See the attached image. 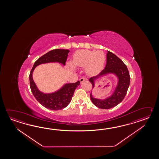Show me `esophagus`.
<instances>
[{
  "label": "esophagus",
  "instance_id": "34e87169",
  "mask_svg": "<svg viewBox=\"0 0 159 159\" xmlns=\"http://www.w3.org/2000/svg\"><path fill=\"white\" fill-rule=\"evenodd\" d=\"M86 78H84V77H82V78H80V83H82V82H84V81H86Z\"/></svg>",
  "mask_w": 159,
  "mask_h": 159
}]
</instances>
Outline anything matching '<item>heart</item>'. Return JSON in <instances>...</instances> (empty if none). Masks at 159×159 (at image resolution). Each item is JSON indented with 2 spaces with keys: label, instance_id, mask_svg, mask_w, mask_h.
Returning a JSON list of instances; mask_svg holds the SVG:
<instances>
[{
  "label": "heart",
  "instance_id": "obj_1",
  "mask_svg": "<svg viewBox=\"0 0 159 159\" xmlns=\"http://www.w3.org/2000/svg\"><path fill=\"white\" fill-rule=\"evenodd\" d=\"M105 62L106 56L103 52L83 49L76 52L73 57V63L68 62V66L72 70H75V66L84 67L86 73L92 75L101 71Z\"/></svg>",
  "mask_w": 159,
  "mask_h": 159
}]
</instances>
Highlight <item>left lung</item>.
Here are the masks:
<instances>
[{"label":"left lung","mask_w":159,"mask_h":159,"mask_svg":"<svg viewBox=\"0 0 159 159\" xmlns=\"http://www.w3.org/2000/svg\"><path fill=\"white\" fill-rule=\"evenodd\" d=\"M107 62L105 69L97 76L89 79V81L93 85V89L95 87V82L99 78L107 75H115L118 78V84L115 90L110 96L103 99L93 97L92 93L90 94V99L93 103L98 108L109 109L118 105L125 97L128 90L130 76L128 69L123 62L115 54L110 51H107Z\"/></svg>","instance_id":"left-lung-1"}]
</instances>
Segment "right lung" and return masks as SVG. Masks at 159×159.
I'll use <instances>...</instances> for the list:
<instances>
[{
    "instance_id": "add662e5",
    "label": "right lung",
    "mask_w": 159,
    "mask_h": 159,
    "mask_svg": "<svg viewBox=\"0 0 159 159\" xmlns=\"http://www.w3.org/2000/svg\"><path fill=\"white\" fill-rule=\"evenodd\" d=\"M70 51L68 49H54L49 51L39 58L34 64L30 75L31 91L34 97L41 105L52 110L64 108L70 102L75 89L80 85V81L74 84H65L60 89L51 93H44L40 91L33 79V72L38 65L50 62H58L65 65Z\"/></svg>"
}]
</instances>
